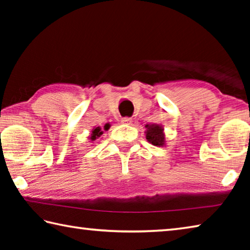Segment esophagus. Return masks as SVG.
<instances>
[{"label": "esophagus", "mask_w": 250, "mask_h": 250, "mask_svg": "<svg viewBox=\"0 0 250 250\" xmlns=\"http://www.w3.org/2000/svg\"><path fill=\"white\" fill-rule=\"evenodd\" d=\"M121 122H122V124H125V125H129L130 122H131V118H128V117L122 118V119H121Z\"/></svg>", "instance_id": "34e87169"}]
</instances>
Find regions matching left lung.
<instances>
[{"label":"left lung","mask_w":250,"mask_h":250,"mask_svg":"<svg viewBox=\"0 0 250 250\" xmlns=\"http://www.w3.org/2000/svg\"><path fill=\"white\" fill-rule=\"evenodd\" d=\"M146 138L147 142L155 146H166V134L164 129L161 125L152 124L146 125Z\"/></svg>","instance_id":"8db88e82"}]
</instances>
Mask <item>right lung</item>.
Masks as SVG:
<instances>
[{"instance_id": "add662e5", "label": "right lung", "mask_w": 250, "mask_h": 250, "mask_svg": "<svg viewBox=\"0 0 250 250\" xmlns=\"http://www.w3.org/2000/svg\"><path fill=\"white\" fill-rule=\"evenodd\" d=\"M109 125H105L104 126V129L107 131L108 129H109ZM104 133V131H103V129L100 128V126H95L94 129H92V131H91V134H90V137H89V140H91V141H95L96 139H98V138H100L101 137V134Z\"/></svg>"}]
</instances>
